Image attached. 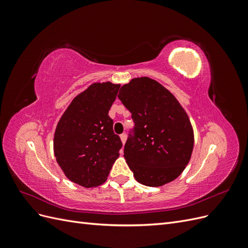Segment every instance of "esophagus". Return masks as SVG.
Segmentation results:
<instances>
[{"label": "esophagus", "instance_id": "esophagus-1", "mask_svg": "<svg viewBox=\"0 0 248 248\" xmlns=\"http://www.w3.org/2000/svg\"><path fill=\"white\" fill-rule=\"evenodd\" d=\"M126 133H122L121 136H120V139H121V141H122V144L124 145L125 144V141H126Z\"/></svg>", "mask_w": 248, "mask_h": 248}]
</instances>
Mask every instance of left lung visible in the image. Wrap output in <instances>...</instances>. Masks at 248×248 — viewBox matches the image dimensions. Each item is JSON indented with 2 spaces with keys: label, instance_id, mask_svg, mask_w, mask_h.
<instances>
[{
  "label": "left lung",
  "instance_id": "8db88e82",
  "mask_svg": "<svg viewBox=\"0 0 248 248\" xmlns=\"http://www.w3.org/2000/svg\"><path fill=\"white\" fill-rule=\"evenodd\" d=\"M119 99L131 112L124 157L138 182L158 187L178 178L193 150V129L188 115L168 89L142 77L121 87Z\"/></svg>",
  "mask_w": 248,
  "mask_h": 248
}]
</instances>
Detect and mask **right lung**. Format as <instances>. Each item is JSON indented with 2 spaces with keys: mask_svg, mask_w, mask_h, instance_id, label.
<instances>
[{
  "mask_svg": "<svg viewBox=\"0 0 248 248\" xmlns=\"http://www.w3.org/2000/svg\"><path fill=\"white\" fill-rule=\"evenodd\" d=\"M119 88L110 81L94 82L74 97L57 125V162L70 181L86 188L106 182L122 148L108 116Z\"/></svg>",
  "mask_w": 248,
  "mask_h": 248,
  "instance_id": "add662e5",
  "label": "right lung"
}]
</instances>
